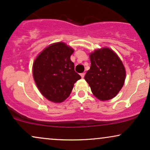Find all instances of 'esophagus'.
Returning <instances> with one entry per match:
<instances>
[{"label":"esophagus","mask_w":150,"mask_h":150,"mask_svg":"<svg viewBox=\"0 0 150 150\" xmlns=\"http://www.w3.org/2000/svg\"><path fill=\"white\" fill-rule=\"evenodd\" d=\"M80 75H81V77H82V78H83V77H85V73H81V74H80Z\"/></svg>","instance_id":"obj_1"}]
</instances>
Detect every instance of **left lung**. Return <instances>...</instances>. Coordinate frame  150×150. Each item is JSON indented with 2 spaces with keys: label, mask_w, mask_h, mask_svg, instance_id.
Here are the masks:
<instances>
[{
  "label": "left lung",
  "mask_w": 150,
  "mask_h": 150,
  "mask_svg": "<svg viewBox=\"0 0 150 150\" xmlns=\"http://www.w3.org/2000/svg\"><path fill=\"white\" fill-rule=\"evenodd\" d=\"M89 57L91 67L85 79L93 94L101 101L116 97L125 79V70L120 59L107 48L96 50Z\"/></svg>",
  "instance_id": "1"
}]
</instances>
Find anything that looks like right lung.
I'll return each instance as SVG.
<instances>
[{"label":"right lung","mask_w":150,"mask_h":150,"mask_svg":"<svg viewBox=\"0 0 150 150\" xmlns=\"http://www.w3.org/2000/svg\"><path fill=\"white\" fill-rule=\"evenodd\" d=\"M74 50L63 42L53 44L42 51L33 64V76L42 95L55 103L70 96L81 76L70 60Z\"/></svg>","instance_id":"obj_1"}]
</instances>
